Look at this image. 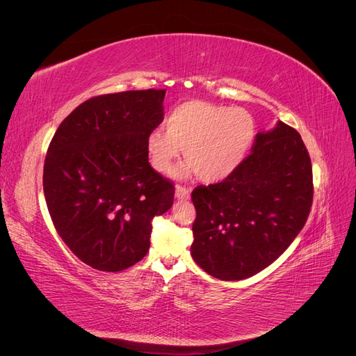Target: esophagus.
Segmentation results:
<instances>
[{"label":"esophagus","mask_w":356,"mask_h":356,"mask_svg":"<svg viewBox=\"0 0 356 356\" xmlns=\"http://www.w3.org/2000/svg\"><path fill=\"white\" fill-rule=\"evenodd\" d=\"M190 193L191 190L188 187H182V186H178L175 188V197L178 200H187L190 197Z\"/></svg>","instance_id":"obj_1"}]
</instances>
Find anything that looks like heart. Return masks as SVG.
Instances as JSON below:
<instances>
[{
	"label": "heart",
	"mask_w": 356,
	"mask_h": 356,
	"mask_svg": "<svg viewBox=\"0 0 356 356\" xmlns=\"http://www.w3.org/2000/svg\"><path fill=\"white\" fill-rule=\"evenodd\" d=\"M166 131L156 127L145 139L149 163L168 174L184 149L188 163L177 175L197 174L204 182H220L236 172L257 135L254 117L245 108L207 101H187L166 117Z\"/></svg>",
	"instance_id": "obj_1"
}]
</instances>
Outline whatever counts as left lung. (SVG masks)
Instances as JSON below:
<instances>
[{
	"label": "left lung",
	"mask_w": 356,
	"mask_h": 356,
	"mask_svg": "<svg viewBox=\"0 0 356 356\" xmlns=\"http://www.w3.org/2000/svg\"><path fill=\"white\" fill-rule=\"evenodd\" d=\"M251 152L229 178L191 193V257L221 281L270 266L305 227L314 200L310 157L296 129L277 122L257 134Z\"/></svg>",
	"instance_id": "obj_1"
}]
</instances>
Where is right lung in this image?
<instances>
[{"instance_id":"obj_1","label":"right lung","mask_w":356,"mask_h":356,"mask_svg":"<svg viewBox=\"0 0 356 356\" xmlns=\"http://www.w3.org/2000/svg\"><path fill=\"white\" fill-rule=\"evenodd\" d=\"M166 90L101 95L63 120L47 149L42 188L53 225L83 263L122 272L148 252L152 220L174 184L149 166L145 139L163 122Z\"/></svg>"}]
</instances>
